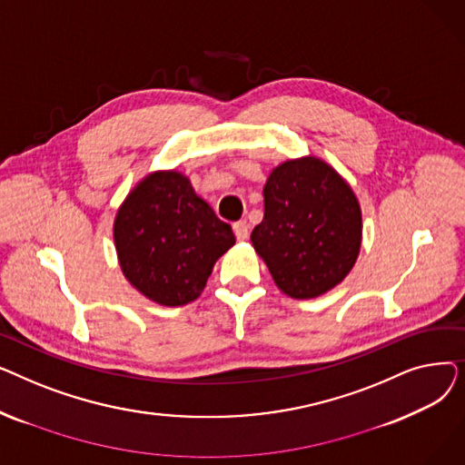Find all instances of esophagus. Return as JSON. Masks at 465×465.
Here are the masks:
<instances>
[{
	"mask_svg": "<svg viewBox=\"0 0 465 465\" xmlns=\"http://www.w3.org/2000/svg\"><path fill=\"white\" fill-rule=\"evenodd\" d=\"M233 233L239 241H247L249 239V224L245 220H239V223H233Z\"/></svg>",
	"mask_w": 465,
	"mask_h": 465,
	"instance_id": "obj_1",
	"label": "esophagus"
}]
</instances>
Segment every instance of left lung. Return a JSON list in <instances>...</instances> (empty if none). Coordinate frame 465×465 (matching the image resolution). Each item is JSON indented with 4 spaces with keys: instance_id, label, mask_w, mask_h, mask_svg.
<instances>
[{
    "instance_id": "left-lung-1",
    "label": "left lung",
    "mask_w": 465,
    "mask_h": 465,
    "mask_svg": "<svg viewBox=\"0 0 465 465\" xmlns=\"http://www.w3.org/2000/svg\"><path fill=\"white\" fill-rule=\"evenodd\" d=\"M251 241L282 294L319 298L343 282L358 260L360 202L322 158L286 160L263 184V220Z\"/></svg>"
}]
</instances>
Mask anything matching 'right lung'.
Listing matches in <instances>:
<instances>
[{
    "instance_id": "obj_1",
    "label": "right lung",
    "mask_w": 465,
    "mask_h": 465,
    "mask_svg": "<svg viewBox=\"0 0 465 465\" xmlns=\"http://www.w3.org/2000/svg\"><path fill=\"white\" fill-rule=\"evenodd\" d=\"M113 241L126 281L151 302L179 307L202 296L235 235L184 173L158 169L120 203Z\"/></svg>"
}]
</instances>
